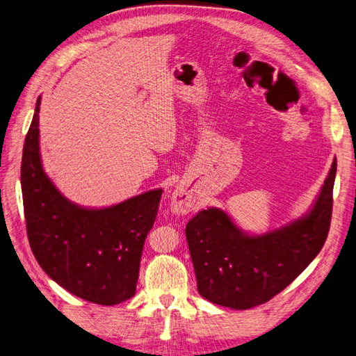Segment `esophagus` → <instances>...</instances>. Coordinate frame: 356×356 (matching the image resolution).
<instances>
[{"label":"esophagus","mask_w":356,"mask_h":356,"mask_svg":"<svg viewBox=\"0 0 356 356\" xmlns=\"http://www.w3.org/2000/svg\"><path fill=\"white\" fill-rule=\"evenodd\" d=\"M198 200L189 186H179L171 198V210L177 214H188L197 209Z\"/></svg>","instance_id":"obj_1"}]
</instances>
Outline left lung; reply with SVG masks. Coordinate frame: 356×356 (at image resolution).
<instances>
[{
	"instance_id": "8db88e82",
	"label": "left lung",
	"mask_w": 356,
	"mask_h": 356,
	"mask_svg": "<svg viewBox=\"0 0 356 356\" xmlns=\"http://www.w3.org/2000/svg\"><path fill=\"white\" fill-rule=\"evenodd\" d=\"M336 171L334 159L311 211L268 234H244L220 209L195 214L185 232L200 294L243 311L269 302L290 285L328 236Z\"/></svg>"
}]
</instances>
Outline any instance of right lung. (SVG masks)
<instances>
[{
  "instance_id": "obj_1",
  "label": "right lung",
  "mask_w": 356,
  "mask_h": 356,
  "mask_svg": "<svg viewBox=\"0 0 356 356\" xmlns=\"http://www.w3.org/2000/svg\"><path fill=\"white\" fill-rule=\"evenodd\" d=\"M40 103L41 97L20 167L32 253L53 281L76 297L105 306L129 300L136 293L145 239L154 226L163 189L100 210L67 201L41 165Z\"/></svg>"
}]
</instances>
